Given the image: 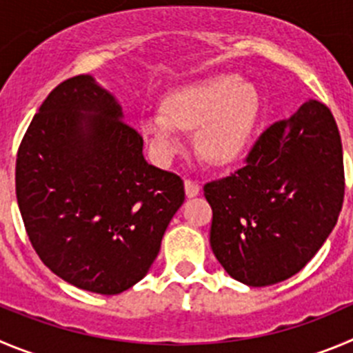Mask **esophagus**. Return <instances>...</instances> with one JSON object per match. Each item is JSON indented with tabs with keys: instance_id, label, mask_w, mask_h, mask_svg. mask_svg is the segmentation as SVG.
I'll return each instance as SVG.
<instances>
[{
	"instance_id": "34e87169",
	"label": "esophagus",
	"mask_w": 353,
	"mask_h": 353,
	"mask_svg": "<svg viewBox=\"0 0 353 353\" xmlns=\"http://www.w3.org/2000/svg\"><path fill=\"white\" fill-rule=\"evenodd\" d=\"M184 192H186L188 199H193V196H196L200 193L199 183L186 179V181H184Z\"/></svg>"
}]
</instances>
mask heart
<instances>
[{"mask_svg": "<svg viewBox=\"0 0 353 353\" xmlns=\"http://www.w3.org/2000/svg\"><path fill=\"white\" fill-rule=\"evenodd\" d=\"M259 114V95L249 83L221 74L170 95L163 111L141 118V130L158 161L183 150L179 130H195V148L212 165H228L242 154Z\"/></svg>", "mask_w": 353, "mask_h": 353, "instance_id": "b5f03b06", "label": "heart"}]
</instances>
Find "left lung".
<instances>
[{
  "mask_svg": "<svg viewBox=\"0 0 353 353\" xmlns=\"http://www.w3.org/2000/svg\"><path fill=\"white\" fill-rule=\"evenodd\" d=\"M210 247L230 276L263 288L296 275L334 228L345 195L341 137L331 111L306 101L266 128L245 165L203 186Z\"/></svg>",
  "mask_w": 353,
  "mask_h": 353,
  "instance_id": "left-lung-1",
  "label": "left lung"
}]
</instances>
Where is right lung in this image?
Instances as JSON below:
<instances>
[{
  "label": "right lung",
  "mask_w": 353,
  "mask_h": 353,
  "mask_svg": "<svg viewBox=\"0 0 353 353\" xmlns=\"http://www.w3.org/2000/svg\"><path fill=\"white\" fill-rule=\"evenodd\" d=\"M15 192L39 259L68 284L106 296L144 279L184 202L181 177L148 163L143 137L90 74L62 81L34 114Z\"/></svg>",
  "instance_id": "obj_1"
}]
</instances>
